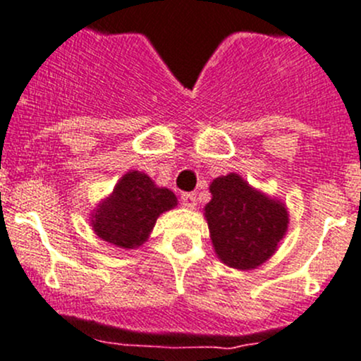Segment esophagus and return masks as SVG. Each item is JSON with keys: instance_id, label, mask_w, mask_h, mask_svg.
Returning <instances> with one entry per match:
<instances>
[{"instance_id": "1", "label": "esophagus", "mask_w": 361, "mask_h": 361, "mask_svg": "<svg viewBox=\"0 0 361 361\" xmlns=\"http://www.w3.org/2000/svg\"><path fill=\"white\" fill-rule=\"evenodd\" d=\"M182 205L188 208H195L196 207V195L195 192H182L180 196Z\"/></svg>"}]
</instances>
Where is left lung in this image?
<instances>
[{
	"label": "left lung",
	"instance_id": "1",
	"mask_svg": "<svg viewBox=\"0 0 361 361\" xmlns=\"http://www.w3.org/2000/svg\"><path fill=\"white\" fill-rule=\"evenodd\" d=\"M210 192L205 217L219 259L236 269H252L267 261L287 231V208L252 189L236 173L217 177Z\"/></svg>",
	"mask_w": 361,
	"mask_h": 361
}]
</instances>
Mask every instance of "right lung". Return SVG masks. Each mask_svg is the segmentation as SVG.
I'll return each instance as SVG.
<instances>
[{"mask_svg":"<svg viewBox=\"0 0 361 361\" xmlns=\"http://www.w3.org/2000/svg\"><path fill=\"white\" fill-rule=\"evenodd\" d=\"M177 205V198L140 172H130L116 184L113 195L94 214V231L99 238L121 248L142 245L159 214Z\"/></svg>","mask_w":361,"mask_h":361,"instance_id":"right-lung-1","label":"right lung"}]
</instances>
